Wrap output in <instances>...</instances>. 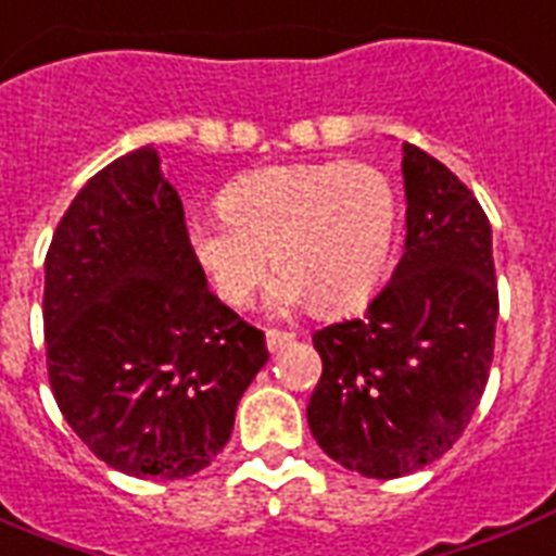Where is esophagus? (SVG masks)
Segmentation results:
<instances>
[{"label": "esophagus", "mask_w": 556, "mask_h": 556, "mask_svg": "<svg viewBox=\"0 0 556 556\" xmlns=\"http://www.w3.org/2000/svg\"><path fill=\"white\" fill-rule=\"evenodd\" d=\"M291 341H294V332H282V329H268V332H265V344H268L270 353L286 350Z\"/></svg>", "instance_id": "obj_1"}]
</instances>
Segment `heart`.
<instances>
[{"instance_id": "b5f03b06", "label": "heart", "mask_w": 556, "mask_h": 556, "mask_svg": "<svg viewBox=\"0 0 556 556\" xmlns=\"http://www.w3.org/2000/svg\"><path fill=\"white\" fill-rule=\"evenodd\" d=\"M218 215H194L184 239L194 268L230 306H244L268 274L277 312L315 303L355 306L391 260L400 203L391 177L358 160L265 165L218 194Z\"/></svg>"}]
</instances>
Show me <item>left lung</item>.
<instances>
[{"mask_svg":"<svg viewBox=\"0 0 556 556\" xmlns=\"http://www.w3.org/2000/svg\"><path fill=\"white\" fill-rule=\"evenodd\" d=\"M405 253L362 317L312 334L324 372L308 429L367 478L434 464L464 434L493 364V230L446 165L405 142Z\"/></svg>","mask_w":556,"mask_h":556,"instance_id":"1","label":"left lung"}]
</instances>
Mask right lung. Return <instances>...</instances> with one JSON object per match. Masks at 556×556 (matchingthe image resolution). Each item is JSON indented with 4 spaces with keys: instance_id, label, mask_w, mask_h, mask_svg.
Masks as SVG:
<instances>
[{
    "instance_id": "add662e5",
    "label": "right lung",
    "mask_w": 556,
    "mask_h": 556,
    "mask_svg": "<svg viewBox=\"0 0 556 556\" xmlns=\"http://www.w3.org/2000/svg\"><path fill=\"white\" fill-rule=\"evenodd\" d=\"M184 203L151 146L75 194L46 253V367L63 419L134 478L201 472L268 362L265 334L206 288Z\"/></svg>"
}]
</instances>
